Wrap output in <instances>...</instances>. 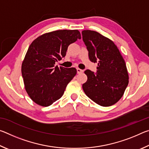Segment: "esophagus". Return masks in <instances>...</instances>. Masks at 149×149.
<instances>
[{
    "label": "esophagus",
    "instance_id": "obj_1",
    "mask_svg": "<svg viewBox=\"0 0 149 149\" xmlns=\"http://www.w3.org/2000/svg\"><path fill=\"white\" fill-rule=\"evenodd\" d=\"M77 74H81V73H83L84 72V70H81L80 68H77Z\"/></svg>",
    "mask_w": 149,
    "mask_h": 149
}]
</instances>
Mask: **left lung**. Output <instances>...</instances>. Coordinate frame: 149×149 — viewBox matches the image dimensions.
Returning a JSON list of instances; mask_svg holds the SVG:
<instances>
[{"label": "left lung", "instance_id": "8db88e82", "mask_svg": "<svg viewBox=\"0 0 149 149\" xmlns=\"http://www.w3.org/2000/svg\"><path fill=\"white\" fill-rule=\"evenodd\" d=\"M83 40L91 61L98 63L97 73L85 71L87 80L83 84L89 99L102 107H110L122 97L129 83L125 60L114 42L91 30L82 31Z\"/></svg>", "mask_w": 149, "mask_h": 149}]
</instances>
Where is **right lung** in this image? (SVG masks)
<instances>
[{
	"label": "right lung",
	"mask_w": 149,
	"mask_h": 149,
	"mask_svg": "<svg viewBox=\"0 0 149 149\" xmlns=\"http://www.w3.org/2000/svg\"><path fill=\"white\" fill-rule=\"evenodd\" d=\"M77 39L81 34L77 29L57 30L40 35L30 45L22 64V74L25 89L37 104L49 107L60 99L76 75L75 68L54 65Z\"/></svg>",
	"instance_id": "add662e5"
}]
</instances>
